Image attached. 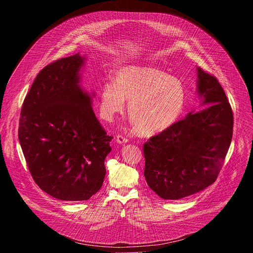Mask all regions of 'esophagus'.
Masks as SVG:
<instances>
[{
    "instance_id": "34e87169",
    "label": "esophagus",
    "mask_w": 253,
    "mask_h": 253,
    "mask_svg": "<svg viewBox=\"0 0 253 253\" xmlns=\"http://www.w3.org/2000/svg\"><path fill=\"white\" fill-rule=\"evenodd\" d=\"M116 141H117V143H120V144H124V143H126L127 141H128V139L125 137V136H123V135H117L116 136Z\"/></svg>"
}]
</instances>
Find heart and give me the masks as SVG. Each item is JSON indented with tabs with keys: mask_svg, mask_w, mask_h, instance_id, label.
Listing matches in <instances>:
<instances>
[{
	"mask_svg": "<svg viewBox=\"0 0 253 253\" xmlns=\"http://www.w3.org/2000/svg\"><path fill=\"white\" fill-rule=\"evenodd\" d=\"M143 135H155L172 126L181 115L186 89L181 80L154 66H125L115 74V84L106 82L100 92V115L112 121L124 112Z\"/></svg>",
	"mask_w": 253,
	"mask_h": 253,
	"instance_id": "b5f03b06",
	"label": "heart"
}]
</instances>
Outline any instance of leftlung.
<instances>
[{
    "mask_svg": "<svg viewBox=\"0 0 253 253\" xmlns=\"http://www.w3.org/2000/svg\"><path fill=\"white\" fill-rule=\"evenodd\" d=\"M205 110L189 113L144 143V176L161 198L176 200L215 182L229 149L233 112L217 78L198 68Z\"/></svg>",
    "mask_w": 253,
    "mask_h": 253,
    "instance_id": "8db88e82",
    "label": "left lung"
}]
</instances>
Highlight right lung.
I'll return each instance as SVG.
<instances>
[{
  "label": "right lung",
  "mask_w": 253,
  "mask_h": 253,
  "mask_svg": "<svg viewBox=\"0 0 253 253\" xmlns=\"http://www.w3.org/2000/svg\"><path fill=\"white\" fill-rule=\"evenodd\" d=\"M78 54L44 67L21 109L18 136L29 171L42 190L66 201L90 199L101 188L110 141L82 91Z\"/></svg>",
  "instance_id": "1"
}]
</instances>
